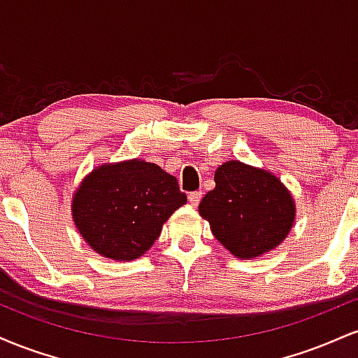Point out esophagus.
I'll use <instances>...</instances> for the list:
<instances>
[{"label": "esophagus", "mask_w": 358, "mask_h": 358, "mask_svg": "<svg viewBox=\"0 0 358 358\" xmlns=\"http://www.w3.org/2000/svg\"><path fill=\"white\" fill-rule=\"evenodd\" d=\"M200 200H202V192H192L190 195H188V202H190L193 207H196V205L200 203Z\"/></svg>", "instance_id": "34e87169"}]
</instances>
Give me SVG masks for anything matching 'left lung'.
Listing matches in <instances>:
<instances>
[{
  "mask_svg": "<svg viewBox=\"0 0 358 358\" xmlns=\"http://www.w3.org/2000/svg\"><path fill=\"white\" fill-rule=\"evenodd\" d=\"M215 188L199 205L215 239L239 259L278 248L294 222L293 195L278 176L232 159L215 170Z\"/></svg>",
  "mask_w": 358,
  "mask_h": 358,
  "instance_id": "8db88e82",
  "label": "left lung"
}]
</instances>
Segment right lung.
Returning <instances> with one entry per match:
<instances>
[{
  "instance_id": "right-lung-1",
  "label": "right lung",
  "mask_w": 358,
  "mask_h": 358,
  "mask_svg": "<svg viewBox=\"0 0 358 358\" xmlns=\"http://www.w3.org/2000/svg\"><path fill=\"white\" fill-rule=\"evenodd\" d=\"M183 203L187 195L173 175L136 158L90 171L73 193L72 217L97 254L133 261L155 244Z\"/></svg>"
}]
</instances>
